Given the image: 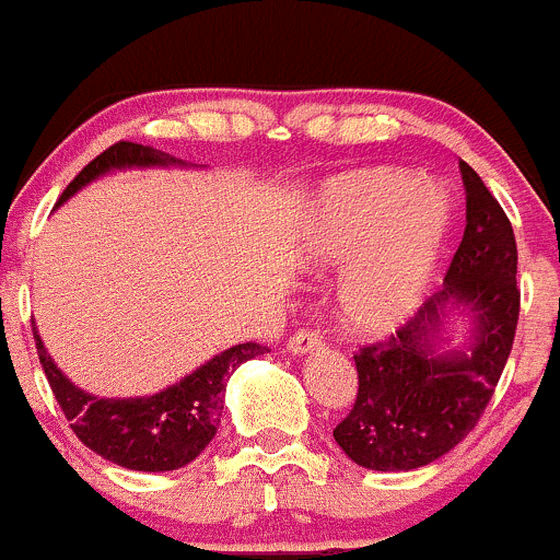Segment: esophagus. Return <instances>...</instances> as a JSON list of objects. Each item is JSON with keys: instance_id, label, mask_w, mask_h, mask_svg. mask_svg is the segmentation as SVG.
<instances>
[{"instance_id": "obj_1", "label": "esophagus", "mask_w": 560, "mask_h": 560, "mask_svg": "<svg viewBox=\"0 0 560 560\" xmlns=\"http://www.w3.org/2000/svg\"><path fill=\"white\" fill-rule=\"evenodd\" d=\"M319 347H323V332L312 328H301L288 338V351H293V354H306V351L319 349Z\"/></svg>"}]
</instances>
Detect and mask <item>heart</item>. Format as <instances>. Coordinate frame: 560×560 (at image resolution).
Masks as SVG:
<instances>
[{"label": "heart", "mask_w": 560, "mask_h": 560, "mask_svg": "<svg viewBox=\"0 0 560 560\" xmlns=\"http://www.w3.org/2000/svg\"><path fill=\"white\" fill-rule=\"evenodd\" d=\"M450 224V198L407 172L373 168L332 182L312 217L310 254L328 267L355 261L338 293L349 330L383 336L410 317Z\"/></svg>", "instance_id": "1"}]
</instances>
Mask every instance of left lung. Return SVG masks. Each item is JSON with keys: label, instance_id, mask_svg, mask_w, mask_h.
<instances>
[{"label": "left lung", "instance_id": "left-lung-1", "mask_svg": "<svg viewBox=\"0 0 560 560\" xmlns=\"http://www.w3.org/2000/svg\"><path fill=\"white\" fill-rule=\"evenodd\" d=\"M466 232L444 285L392 336L354 354L357 399L332 429L357 466L412 470L439 460L476 429L516 338L521 288L511 219L479 174L460 161ZM455 303L475 312L468 352H439L441 319Z\"/></svg>", "mask_w": 560, "mask_h": 560}]
</instances>
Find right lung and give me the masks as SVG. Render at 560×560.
Returning a JSON list of instances; mask_svg holds the SVG:
<instances>
[{
	"label": "right lung",
	"instance_id": "obj_1",
	"mask_svg": "<svg viewBox=\"0 0 560 560\" xmlns=\"http://www.w3.org/2000/svg\"><path fill=\"white\" fill-rule=\"evenodd\" d=\"M153 163L168 166V163H179V159L129 140L113 142L108 150H103L97 159L81 168L71 185L62 190L58 203L71 198L79 187H84L86 182L100 177L108 168L153 166ZM34 338L44 375H47L49 388L58 399L62 416L68 418L71 431L105 460L131 470H150V474L177 470L196 460L200 452L209 447L211 439L217 436L219 418H222L224 386H228L230 373L243 362L269 351L256 341L237 343V347L213 357L196 373L182 378L177 386L153 394V397L97 399L73 386L55 368L36 330Z\"/></svg>",
	"mask_w": 560,
	"mask_h": 560
}]
</instances>
